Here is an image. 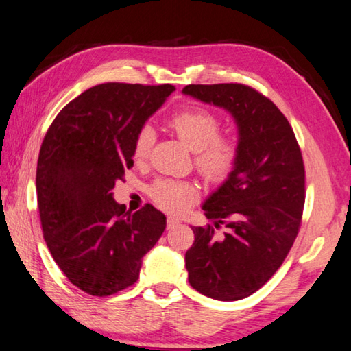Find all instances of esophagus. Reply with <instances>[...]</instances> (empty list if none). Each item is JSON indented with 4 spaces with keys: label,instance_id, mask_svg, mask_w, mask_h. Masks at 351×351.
<instances>
[{
    "label": "esophagus",
    "instance_id": "34e87169",
    "mask_svg": "<svg viewBox=\"0 0 351 351\" xmlns=\"http://www.w3.org/2000/svg\"><path fill=\"white\" fill-rule=\"evenodd\" d=\"M166 223H168V228H172V226H176L179 222V219H176L174 216H168V219H166Z\"/></svg>",
    "mask_w": 351,
    "mask_h": 351
}]
</instances>
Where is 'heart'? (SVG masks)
<instances>
[{"instance_id": "obj_1", "label": "heart", "mask_w": 351, "mask_h": 351, "mask_svg": "<svg viewBox=\"0 0 351 351\" xmlns=\"http://www.w3.org/2000/svg\"><path fill=\"white\" fill-rule=\"evenodd\" d=\"M168 126L189 149L195 152L194 165L208 182L220 183L234 169L239 145L232 135L219 134L220 119L202 108H186L168 120ZM156 134L151 126H143L135 135L132 156L137 163H145L152 151ZM197 186L191 182L160 180L151 188V197L169 213H183L197 199Z\"/></svg>"}]
</instances>
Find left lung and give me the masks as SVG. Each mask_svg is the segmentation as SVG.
I'll list each match as a JSON object with an SVG mask.
<instances>
[{
	"label": "left lung",
	"instance_id": "left-lung-1",
	"mask_svg": "<svg viewBox=\"0 0 351 351\" xmlns=\"http://www.w3.org/2000/svg\"><path fill=\"white\" fill-rule=\"evenodd\" d=\"M182 92L230 112L239 145L234 169L202 205L211 225L191 226L188 280L211 299L241 300L271 279L298 236L305 202L302 154L285 115L250 86L189 84ZM220 226L223 237L215 234Z\"/></svg>",
	"mask_w": 351,
	"mask_h": 351
}]
</instances>
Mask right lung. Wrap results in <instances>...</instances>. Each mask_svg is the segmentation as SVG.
<instances>
[{"label":"right lung","instance_id":"obj_1","mask_svg":"<svg viewBox=\"0 0 351 351\" xmlns=\"http://www.w3.org/2000/svg\"><path fill=\"white\" fill-rule=\"evenodd\" d=\"M176 88L103 83L66 104L43 140L36 197L43 236L61 271L92 296L137 282L166 228L152 205L131 213L112 189L132 168L135 135Z\"/></svg>","mask_w":351,"mask_h":351}]
</instances>
